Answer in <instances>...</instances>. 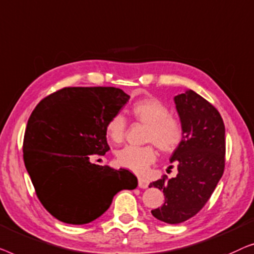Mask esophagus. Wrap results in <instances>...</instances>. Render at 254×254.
Returning a JSON list of instances; mask_svg holds the SVG:
<instances>
[{"label":"esophagus","instance_id":"34e87169","mask_svg":"<svg viewBox=\"0 0 254 254\" xmlns=\"http://www.w3.org/2000/svg\"><path fill=\"white\" fill-rule=\"evenodd\" d=\"M148 184H149V182H148V180H146V178H144V177L138 178V187L140 189H147Z\"/></svg>","mask_w":254,"mask_h":254}]
</instances>
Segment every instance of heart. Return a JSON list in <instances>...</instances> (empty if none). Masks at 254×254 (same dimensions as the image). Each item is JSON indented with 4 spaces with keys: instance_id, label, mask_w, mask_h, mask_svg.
Masks as SVG:
<instances>
[{
    "instance_id": "obj_1",
    "label": "heart",
    "mask_w": 254,
    "mask_h": 254,
    "mask_svg": "<svg viewBox=\"0 0 254 254\" xmlns=\"http://www.w3.org/2000/svg\"><path fill=\"white\" fill-rule=\"evenodd\" d=\"M130 114L134 120L147 126L146 141L154 142L162 152H173L183 140V127L175 117L170 116V110L162 101L154 96H145L137 100L130 107ZM126 119L115 115L108 121L106 133L110 141L120 142L126 131ZM156 153L153 146H126L116 154L119 166L127 168L137 174H142L155 161Z\"/></svg>"
}]
</instances>
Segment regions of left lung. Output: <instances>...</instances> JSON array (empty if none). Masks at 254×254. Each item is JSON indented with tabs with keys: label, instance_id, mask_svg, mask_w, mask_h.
I'll return each mask as SVG.
<instances>
[{
	"label": "left lung",
	"instance_id": "left-lung-1",
	"mask_svg": "<svg viewBox=\"0 0 254 254\" xmlns=\"http://www.w3.org/2000/svg\"><path fill=\"white\" fill-rule=\"evenodd\" d=\"M184 135L170 162L177 164L176 177L153 182L164 194V203L152 210L162 222L178 224L194 216L208 201L224 170L226 128L220 113L194 91L174 98Z\"/></svg>",
	"mask_w": 254,
	"mask_h": 254
}]
</instances>
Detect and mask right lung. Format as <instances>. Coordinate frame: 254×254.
<instances>
[{
  "label": "right lung",
  "instance_id": "obj_1",
  "mask_svg": "<svg viewBox=\"0 0 254 254\" xmlns=\"http://www.w3.org/2000/svg\"><path fill=\"white\" fill-rule=\"evenodd\" d=\"M128 99L115 87H65L32 112L24 135L25 167L39 200L57 220L90 223L117 192L137 188L128 170L91 162L93 155L109 151L106 126Z\"/></svg>",
  "mask_w": 254,
  "mask_h": 254
}]
</instances>
